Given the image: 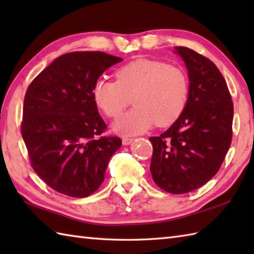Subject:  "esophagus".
I'll return each mask as SVG.
<instances>
[{"instance_id":"obj_1","label":"esophagus","mask_w":254,"mask_h":254,"mask_svg":"<svg viewBox=\"0 0 254 254\" xmlns=\"http://www.w3.org/2000/svg\"><path fill=\"white\" fill-rule=\"evenodd\" d=\"M133 141H134V138H131V137H123L122 138L123 145H130Z\"/></svg>"}]
</instances>
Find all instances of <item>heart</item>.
Masks as SVG:
<instances>
[{"label":"heart","instance_id":"obj_1","mask_svg":"<svg viewBox=\"0 0 254 254\" xmlns=\"http://www.w3.org/2000/svg\"><path fill=\"white\" fill-rule=\"evenodd\" d=\"M93 98L107 117L117 119L130 105L134 107L115 124L123 135H136L152 127H168L181 116L189 98V79L181 68L148 59L121 66L116 80L99 78Z\"/></svg>","mask_w":254,"mask_h":254}]
</instances>
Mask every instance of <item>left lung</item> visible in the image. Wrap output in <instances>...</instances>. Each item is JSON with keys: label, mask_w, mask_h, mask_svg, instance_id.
Segmentation results:
<instances>
[{"label": "left lung", "mask_w": 254, "mask_h": 254, "mask_svg": "<svg viewBox=\"0 0 254 254\" xmlns=\"http://www.w3.org/2000/svg\"><path fill=\"white\" fill-rule=\"evenodd\" d=\"M188 68L185 110L153 144L150 172L156 185L172 194L196 190L217 174L233 137L234 104L217 66L187 47H176Z\"/></svg>", "instance_id": "left-lung-1"}]
</instances>
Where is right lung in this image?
Here are the masks:
<instances>
[{"label": "right lung", "mask_w": 254, "mask_h": 254, "mask_svg": "<svg viewBox=\"0 0 254 254\" xmlns=\"http://www.w3.org/2000/svg\"><path fill=\"white\" fill-rule=\"evenodd\" d=\"M122 59L100 51L57 58L26 91L20 130L30 164L53 190L86 197L98 190L118 136H102L107 124L93 98V86Z\"/></svg>", "instance_id": "obj_1"}]
</instances>
